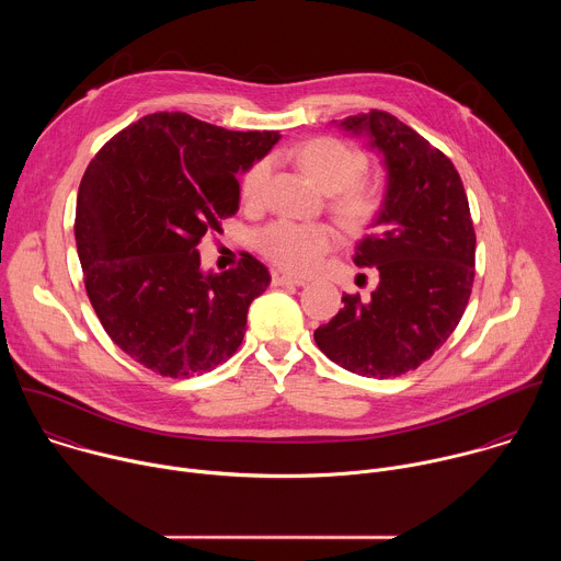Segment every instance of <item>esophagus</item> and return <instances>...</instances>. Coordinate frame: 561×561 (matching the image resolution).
Masks as SVG:
<instances>
[{
  "label": "esophagus",
  "mask_w": 561,
  "mask_h": 561,
  "mask_svg": "<svg viewBox=\"0 0 561 561\" xmlns=\"http://www.w3.org/2000/svg\"><path fill=\"white\" fill-rule=\"evenodd\" d=\"M304 284H306L304 279H295V277H288V275L273 273V286H304Z\"/></svg>",
  "instance_id": "34e87169"
}]
</instances>
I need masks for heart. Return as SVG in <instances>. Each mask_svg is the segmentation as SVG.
<instances>
[{"instance_id":"heart-1","label":"heart","mask_w":561,"mask_h":561,"mask_svg":"<svg viewBox=\"0 0 561 561\" xmlns=\"http://www.w3.org/2000/svg\"><path fill=\"white\" fill-rule=\"evenodd\" d=\"M301 171L329 197V210L340 228L353 237L370 230L386 210V184L364 175L368 157L364 150L337 137H314L293 152ZM273 175V159L262 157L247 169L239 182V197L249 208H260ZM337 242L329 224H297L279 219L260 234V251L275 266L308 275L322 262Z\"/></svg>"}]
</instances>
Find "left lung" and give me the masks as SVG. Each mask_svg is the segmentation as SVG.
<instances>
[{
	"mask_svg": "<svg viewBox=\"0 0 561 561\" xmlns=\"http://www.w3.org/2000/svg\"><path fill=\"white\" fill-rule=\"evenodd\" d=\"M370 135L388 167V204L353 262L379 271V286L362 297L344 293V308L314 331L331 362L362 377L415 370L450 337L474 279V228L468 197L450 159L386 111L342 122Z\"/></svg>",
	"mask_w": 561,
	"mask_h": 561,
	"instance_id": "1",
	"label": "left lung"
}]
</instances>
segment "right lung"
<instances>
[{
	"label": "right lung",
	"mask_w": 561,
	"mask_h": 561,
	"mask_svg": "<svg viewBox=\"0 0 561 561\" xmlns=\"http://www.w3.org/2000/svg\"><path fill=\"white\" fill-rule=\"evenodd\" d=\"M277 130H226L186 113H152L108 139L79 184L75 239L89 299L108 337L162 377L230 359L268 268L242 253L204 275L197 247L239 208L234 173Z\"/></svg>",
	"instance_id": "right-lung-1"
}]
</instances>
